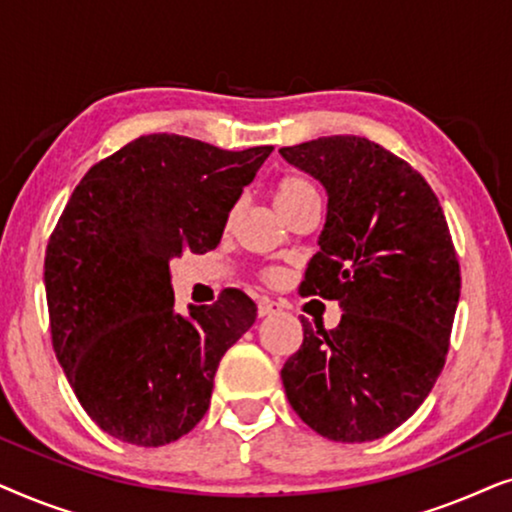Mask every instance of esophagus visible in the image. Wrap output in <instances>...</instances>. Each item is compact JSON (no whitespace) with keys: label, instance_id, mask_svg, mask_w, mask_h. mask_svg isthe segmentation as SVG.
I'll use <instances>...</instances> for the list:
<instances>
[{"label":"esophagus","instance_id":"34e87169","mask_svg":"<svg viewBox=\"0 0 512 512\" xmlns=\"http://www.w3.org/2000/svg\"><path fill=\"white\" fill-rule=\"evenodd\" d=\"M277 312H282V305L275 303V300H268V298L258 300V317H270V314H277Z\"/></svg>","mask_w":512,"mask_h":512}]
</instances>
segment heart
<instances>
[{
  "label": "heart",
  "instance_id": "heart-1",
  "mask_svg": "<svg viewBox=\"0 0 512 512\" xmlns=\"http://www.w3.org/2000/svg\"><path fill=\"white\" fill-rule=\"evenodd\" d=\"M307 198H317V191H314V186L310 184V181H307L305 177H298V174H284V177L279 179L275 186H272V200H275V207L279 214L289 212L291 207H296L298 202H303ZM265 279L277 282L279 272L268 270L265 272Z\"/></svg>",
  "mask_w": 512,
  "mask_h": 512
}]
</instances>
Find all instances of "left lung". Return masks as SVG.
I'll list each match as a JSON object with an SVG mask.
<instances>
[{"mask_svg": "<svg viewBox=\"0 0 512 512\" xmlns=\"http://www.w3.org/2000/svg\"><path fill=\"white\" fill-rule=\"evenodd\" d=\"M328 193L303 296L338 300L333 331L303 324L282 368L291 408L328 440L368 443L398 429L445 366L461 275L443 207L403 158L356 135L279 149Z\"/></svg>", "mask_w": 512, "mask_h": 512, "instance_id": "left-lung-1", "label": "left lung"}]
</instances>
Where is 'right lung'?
Wrapping results in <instances>:
<instances>
[{
    "mask_svg": "<svg viewBox=\"0 0 512 512\" xmlns=\"http://www.w3.org/2000/svg\"><path fill=\"white\" fill-rule=\"evenodd\" d=\"M270 153L146 135L74 188L46 247L51 340L83 410L109 436L160 447L205 417L221 356L256 321V303L223 289L181 317L170 261L219 244Z\"/></svg>",
    "mask_w": 512,
    "mask_h": 512,
    "instance_id": "obj_1",
    "label": "right lung"
}]
</instances>
